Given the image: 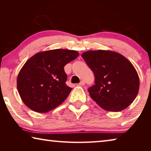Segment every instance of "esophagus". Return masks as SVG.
Here are the masks:
<instances>
[{"label": "esophagus", "mask_w": 151, "mask_h": 151, "mask_svg": "<svg viewBox=\"0 0 151 151\" xmlns=\"http://www.w3.org/2000/svg\"><path fill=\"white\" fill-rule=\"evenodd\" d=\"M85 81H81L80 82V83H79V85L83 86V85H85Z\"/></svg>", "instance_id": "34e87169"}]
</instances>
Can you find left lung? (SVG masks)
I'll list each match as a JSON object with an SVG mask.
<instances>
[{
	"label": "left lung",
	"instance_id": "left-lung-1",
	"mask_svg": "<svg viewBox=\"0 0 151 151\" xmlns=\"http://www.w3.org/2000/svg\"><path fill=\"white\" fill-rule=\"evenodd\" d=\"M95 77V85L88 91L93 100L107 111L127 108L139 90L136 69L124 56L111 50H88L82 54Z\"/></svg>",
	"mask_w": 151,
	"mask_h": 151
}]
</instances>
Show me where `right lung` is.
Masks as SVG:
<instances>
[{
  "label": "right lung",
  "instance_id": "1",
  "mask_svg": "<svg viewBox=\"0 0 151 151\" xmlns=\"http://www.w3.org/2000/svg\"><path fill=\"white\" fill-rule=\"evenodd\" d=\"M78 56L77 51L54 49L35 54L17 76V89L25 105L44 113L55 109L67 98L72 88L66 85L64 66Z\"/></svg>",
  "mask_w": 151,
  "mask_h": 151
}]
</instances>
